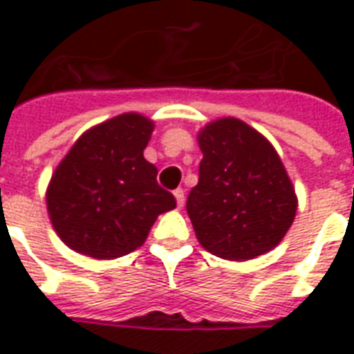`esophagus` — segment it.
I'll return each instance as SVG.
<instances>
[{"label": "esophagus", "instance_id": "1", "mask_svg": "<svg viewBox=\"0 0 354 354\" xmlns=\"http://www.w3.org/2000/svg\"><path fill=\"white\" fill-rule=\"evenodd\" d=\"M174 197H176V203H178V208L184 207V201H185V193L182 187H178L176 192H174Z\"/></svg>", "mask_w": 354, "mask_h": 354}]
</instances>
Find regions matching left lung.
I'll use <instances>...</instances> for the list:
<instances>
[{
  "label": "left lung",
  "mask_w": 354,
  "mask_h": 354,
  "mask_svg": "<svg viewBox=\"0 0 354 354\" xmlns=\"http://www.w3.org/2000/svg\"><path fill=\"white\" fill-rule=\"evenodd\" d=\"M199 146V182L185 208L201 245L233 261L279 245L294 222L297 199L273 146L233 117L207 124Z\"/></svg>",
  "instance_id": "obj_1"
}]
</instances>
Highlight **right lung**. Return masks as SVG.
<instances>
[{"mask_svg": "<svg viewBox=\"0 0 354 354\" xmlns=\"http://www.w3.org/2000/svg\"><path fill=\"white\" fill-rule=\"evenodd\" d=\"M153 123L123 113L81 136L50 178V222L72 250L113 260L136 250L157 216L176 207L144 159Z\"/></svg>", "mask_w": 354, "mask_h": 354, "instance_id": "obj_1", "label": "right lung"}]
</instances>
